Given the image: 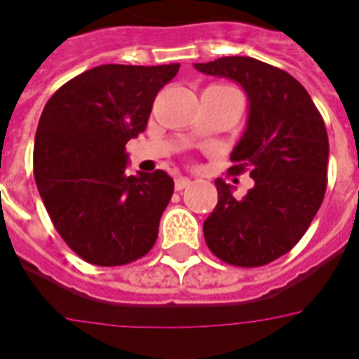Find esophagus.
<instances>
[{
    "instance_id": "1",
    "label": "esophagus",
    "mask_w": 359,
    "mask_h": 359,
    "mask_svg": "<svg viewBox=\"0 0 359 359\" xmlns=\"http://www.w3.org/2000/svg\"><path fill=\"white\" fill-rule=\"evenodd\" d=\"M192 184V180L188 179V177H179V179H175V188L177 190H184Z\"/></svg>"
}]
</instances>
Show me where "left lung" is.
<instances>
[{
  "mask_svg": "<svg viewBox=\"0 0 359 359\" xmlns=\"http://www.w3.org/2000/svg\"><path fill=\"white\" fill-rule=\"evenodd\" d=\"M194 68L245 91V131L230 154V171L249 169L255 180L241 200L233 198L232 184L215 180L219 203L203 222L207 247L233 266H262L297 245L323 201L325 123L306 89L276 66L222 57Z\"/></svg>",
  "mask_w": 359,
  "mask_h": 359,
  "instance_id": "left-lung-1",
  "label": "left lung"
}]
</instances>
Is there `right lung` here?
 Here are the masks:
<instances>
[{"instance_id": "add662e5", "label": "right lung", "mask_w": 359, "mask_h": 359, "mask_svg": "<svg viewBox=\"0 0 359 359\" xmlns=\"http://www.w3.org/2000/svg\"><path fill=\"white\" fill-rule=\"evenodd\" d=\"M179 66H97L45 104L34 177L57 232L83 261L121 266L156 243L175 182L161 169L127 175L126 144L144 131L154 98Z\"/></svg>"}]
</instances>
